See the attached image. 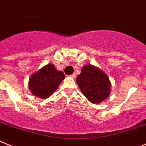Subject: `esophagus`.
Instances as JSON below:
<instances>
[{"label":"esophagus","instance_id":"1","mask_svg":"<svg viewBox=\"0 0 146 146\" xmlns=\"http://www.w3.org/2000/svg\"><path fill=\"white\" fill-rule=\"evenodd\" d=\"M70 77H71V78H76V73H73V74L70 76Z\"/></svg>","mask_w":146,"mask_h":146}]
</instances>
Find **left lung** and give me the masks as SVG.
Masks as SVG:
<instances>
[{
    "label": "left lung",
    "instance_id": "8db88e82",
    "mask_svg": "<svg viewBox=\"0 0 146 146\" xmlns=\"http://www.w3.org/2000/svg\"><path fill=\"white\" fill-rule=\"evenodd\" d=\"M81 92L93 104H99L107 99L111 93V84L108 76L100 68L86 65L76 78Z\"/></svg>",
    "mask_w": 146,
    "mask_h": 146
}]
</instances>
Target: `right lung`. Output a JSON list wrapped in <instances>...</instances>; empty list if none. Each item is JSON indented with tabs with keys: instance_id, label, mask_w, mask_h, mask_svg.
Instances as JSON below:
<instances>
[{
	"instance_id": "obj_1",
	"label": "right lung",
	"mask_w": 146,
	"mask_h": 146,
	"mask_svg": "<svg viewBox=\"0 0 146 146\" xmlns=\"http://www.w3.org/2000/svg\"><path fill=\"white\" fill-rule=\"evenodd\" d=\"M64 79L65 74L49 63L33 73L29 79L28 87L35 97L46 99L57 90Z\"/></svg>"
}]
</instances>
